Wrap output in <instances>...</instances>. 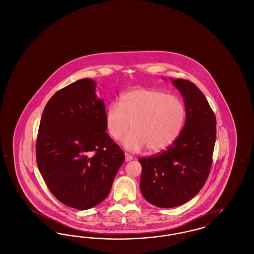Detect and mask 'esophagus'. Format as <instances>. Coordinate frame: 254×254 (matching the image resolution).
I'll return each mask as SVG.
<instances>
[{
	"instance_id": "esophagus-1",
	"label": "esophagus",
	"mask_w": 254,
	"mask_h": 254,
	"mask_svg": "<svg viewBox=\"0 0 254 254\" xmlns=\"http://www.w3.org/2000/svg\"><path fill=\"white\" fill-rule=\"evenodd\" d=\"M132 156L130 155V154H128V153H125V160H126V162H129V161H131L132 160Z\"/></svg>"
}]
</instances>
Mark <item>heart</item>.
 <instances>
[{"instance_id": "heart-1", "label": "heart", "mask_w": 254, "mask_h": 254, "mask_svg": "<svg viewBox=\"0 0 254 254\" xmlns=\"http://www.w3.org/2000/svg\"><path fill=\"white\" fill-rule=\"evenodd\" d=\"M186 120V108L181 99L157 89H133L125 93L120 103H112L106 112V127L111 138L127 134L123 145L130 151L147 147L152 153L172 145Z\"/></svg>"}]
</instances>
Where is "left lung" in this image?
Returning a JSON list of instances; mask_svg holds the SVG:
<instances>
[{
    "mask_svg": "<svg viewBox=\"0 0 254 254\" xmlns=\"http://www.w3.org/2000/svg\"><path fill=\"white\" fill-rule=\"evenodd\" d=\"M171 82L184 99V127L167 150L138 159L141 192L148 203L165 208L187 203L204 187L216 139V117L203 92L188 80Z\"/></svg>",
    "mask_w": 254,
    "mask_h": 254,
    "instance_id": "8db88e82",
    "label": "left lung"
}]
</instances>
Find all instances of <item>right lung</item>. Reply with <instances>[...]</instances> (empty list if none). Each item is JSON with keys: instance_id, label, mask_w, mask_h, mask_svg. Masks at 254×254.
Returning <instances> with one entry per match:
<instances>
[{"instance_id": "1", "label": "right lung", "mask_w": 254, "mask_h": 254, "mask_svg": "<svg viewBox=\"0 0 254 254\" xmlns=\"http://www.w3.org/2000/svg\"><path fill=\"white\" fill-rule=\"evenodd\" d=\"M96 83L81 79L50 98L40 122L36 160L61 203L85 210L103 202L125 161L106 132V108Z\"/></svg>"}]
</instances>
